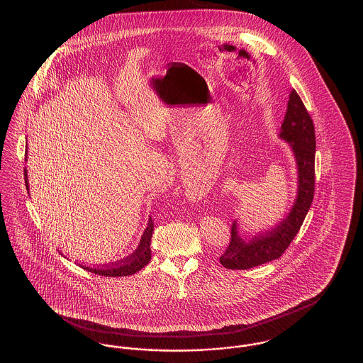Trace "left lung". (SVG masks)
<instances>
[{
  "instance_id": "8db88e82",
  "label": "left lung",
  "mask_w": 363,
  "mask_h": 363,
  "mask_svg": "<svg viewBox=\"0 0 363 363\" xmlns=\"http://www.w3.org/2000/svg\"><path fill=\"white\" fill-rule=\"evenodd\" d=\"M279 138L289 143L296 163L298 188L293 207L275 228L252 238L241 234L235 220L231 225V241L220 257V264L227 269H249L279 259L293 242L309 212L314 196L315 135L311 116L295 89L290 92Z\"/></svg>"
}]
</instances>
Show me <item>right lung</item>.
<instances>
[{
	"label": "right lung",
	"instance_id": "1",
	"mask_svg": "<svg viewBox=\"0 0 363 363\" xmlns=\"http://www.w3.org/2000/svg\"><path fill=\"white\" fill-rule=\"evenodd\" d=\"M24 177H26V186L28 188V178H27V170H24ZM152 231H154V222L150 216L147 228L144 230L138 247L126 257L121 259H117L113 264L108 265H102V267H84L80 265L83 269H86L88 272H92L95 275L101 277H129L138 272L141 268H144L150 259H151V238H152Z\"/></svg>",
	"mask_w": 363,
	"mask_h": 363
}]
</instances>
